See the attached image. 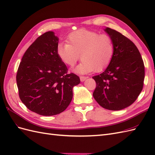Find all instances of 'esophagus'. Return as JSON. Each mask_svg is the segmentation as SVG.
Instances as JSON below:
<instances>
[{
    "label": "esophagus",
    "instance_id": "34e87169",
    "mask_svg": "<svg viewBox=\"0 0 155 155\" xmlns=\"http://www.w3.org/2000/svg\"><path fill=\"white\" fill-rule=\"evenodd\" d=\"M87 78V77H86V76H80V80H81V81H84L85 80V79Z\"/></svg>",
    "mask_w": 155,
    "mask_h": 155
}]
</instances>
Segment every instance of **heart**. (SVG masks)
<instances>
[{
    "label": "heart",
    "instance_id": "b5f03b06",
    "mask_svg": "<svg viewBox=\"0 0 155 155\" xmlns=\"http://www.w3.org/2000/svg\"><path fill=\"white\" fill-rule=\"evenodd\" d=\"M68 43H59L57 54L61 60L70 67H74L78 61L83 60L76 68L78 73L100 72L108 67L113 58L114 45L108 34L87 30L72 32L67 37Z\"/></svg>",
    "mask_w": 155,
    "mask_h": 155
}]
</instances>
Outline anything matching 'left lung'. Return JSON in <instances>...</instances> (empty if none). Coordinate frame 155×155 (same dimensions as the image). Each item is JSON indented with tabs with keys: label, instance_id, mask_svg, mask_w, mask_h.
I'll return each mask as SVG.
<instances>
[{
	"label": "left lung",
	"instance_id": "1",
	"mask_svg": "<svg viewBox=\"0 0 155 155\" xmlns=\"http://www.w3.org/2000/svg\"><path fill=\"white\" fill-rule=\"evenodd\" d=\"M105 30L113 40L114 53L105 71L92 77L96 83L93 96L104 109L119 110L133 104L142 92L145 67L132 41L110 28Z\"/></svg>",
	"mask_w": 155,
	"mask_h": 155
}]
</instances>
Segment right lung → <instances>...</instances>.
<instances>
[{"instance_id":"add662e5","label":"right lung","mask_w":155,"mask_h":155,"mask_svg":"<svg viewBox=\"0 0 155 155\" xmlns=\"http://www.w3.org/2000/svg\"><path fill=\"white\" fill-rule=\"evenodd\" d=\"M58 38L47 31L35 40L22 58L16 80L22 102L43 116L60 114L72 101V88L80 83L57 54Z\"/></svg>"}]
</instances>
